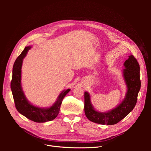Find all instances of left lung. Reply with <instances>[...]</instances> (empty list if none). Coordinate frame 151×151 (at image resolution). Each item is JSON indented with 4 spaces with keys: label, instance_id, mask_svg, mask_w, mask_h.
Listing matches in <instances>:
<instances>
[{
    "label": "left lung",
    "instance_id": "left-lung-1",
    "mask_svg": "<svg viewBox=\"0 0 151 151\" xmlns=\"http://www.w3.org/2000/svg\"><path fill=\"white\" fill-rule=\"evenodd\" d=\"M123 78L127 86V93L122 101L113 109L106 112L95 109L91 103V95L84 93V112L90 121L101 125H113L123 119L133 110L140 89V66L137 59L131 55L123 63Z\"/></svg>",
    "mask_w": 151,
    "mask_h": 151
}]
</instances>
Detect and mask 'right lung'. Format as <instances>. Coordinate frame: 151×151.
I'll return each instance as SVG.
<instances>
[{
	"mask_svg": "<svg viewBox=\"0 0 151 151\" xmlns=\"http://www.w3.org/2000/svg\"><path fill=\"white\" fill-rule=\"evenodd\" d=\"M31 47L32 46L25 47L14 63L11 89L18 112L30 120L37 123H45L52 121L57 116L62 100L70 89H67L62 91L58 95L55 102L50 107L41 108L36 106L28 101L21 85V68L23 59Z\"/></svg>",
	"mask_w": 151,
	"mask_h": 151,
	"instance_id": "obj_1",
	"label": "right lung"
}]
</instances>
